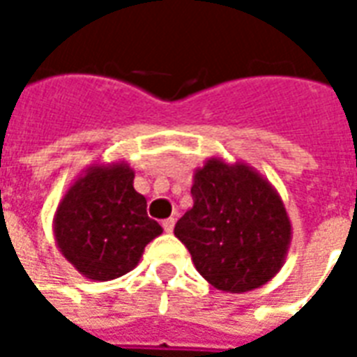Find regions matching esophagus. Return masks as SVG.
Masks as SVG:
<instances>
[{
    "mask_svg": "<svg viewBox=\"0 0 357 357\" xmlns=\"http://www.w3.org/2000/svg\"><path fill=\"white\" fill-rule=\"evenodd\" d=\"M174 225H176V220H174V218H168V220H164L162 222V227L166 233L174 231Z\"/></svg>",
    "mask_w": 357,
    "mask_h": 357,
    "instance_id": "esophagus-1",
    "label": "esophagus"
}]
</instances>
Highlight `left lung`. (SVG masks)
Here are the masks:
<instances>
[{
  "instance_id": "1",
  "label": "left lung",
  "mask_w": 357,
  "mask_h": 357,
  "mask_svg": "<svg viewBox=\"0 0 357 357\" xmlns=\"http://www.w3.org/2000/svg\"><path fill=\"white\" fill-rule=\"evenodd\" d=\"M193 206L174 235L214 289L255 291L283 268L292 239L283 199L247 162L210 156L193 172Z\"/></svg>"
}]
</instances>
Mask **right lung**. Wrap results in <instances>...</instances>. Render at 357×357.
<instances>
[{
    "instance_id": "1",
    "label": "right lung",
    "mask_w": 357,
    "mask_h": 357,
    "mask_svg": "<svg viewBox=\"0 0 357 357\" xmlns=\"http://www.w3.org/2000/svg\"><path fill=\"white\" fill-rule=\"evenodd\" d=\"M126 160L95 162L66 189L53 218L61 255L91 281H110L139 264L162 227L147 216V199L133 189Z\"/></svg>"
}]
</instances>
